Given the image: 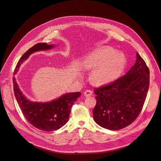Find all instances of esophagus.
Instances as JSON below:
<instances>
[{"instance_id": "esophagus-1", "label": "esophagus", "mask_w": 161, "mask_h": 161, "mask_svg": "<svg viewBox=\"0 0 161 161\" xmlns=\"http://www.w3.org/2000/svg\"><path fill=\"white\" fill-rule=\"evenodd\" d=\"M92 94V91L91 90H86L84 92V95L85 97H90Z\"/></svg>"}]
</instances>
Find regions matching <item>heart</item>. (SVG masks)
Wrapping results in <instances>:
<instances>
[{
	"instance_id": "heart-1",
	"label": "heart",
	"mask_w": 161,
	"mask_h": 161,
	"mask_svg": "<svg viewBox=\"0 0 161 161\" xmlns=\"http://www.w3.org/2000/svg\"><path fill=\"white\" fill-rule=\"evenodd\" d=\"M85 70H92L91 79L97 85H105L118 79L125 67L123 55L109 47L97 49L82 62Z\"/></svg>"
}]
</instances>
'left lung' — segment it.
Returning <instances> with one entry per match:
<instances>
[{
    "mask_svg": "<svg viewBox=\"0 0 161 161\" xmlns=\"http://www.w3.org/2000/svg\"><path fill=\"white\" fill-rule=\"evenodd\" d=\"M150 72L136 53L135 64L126 74L111 83L95 88V122L102 128L118 130L127 127L142 111L149 88Z\"/></svg>",
    "mask_w": 161,
    "mask_h": 161,
    "instance_id": "1",
    "label": "left lung"
}]
</instances>
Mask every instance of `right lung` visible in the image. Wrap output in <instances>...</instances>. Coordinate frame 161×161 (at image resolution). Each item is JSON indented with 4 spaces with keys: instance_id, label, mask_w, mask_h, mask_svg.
Segmentation results:
<instances>
[{
    "instance_id": "right-lung-1",
    "label": "right lung",
    "mask_w": 161,
    "mask_h": 161,
    "mask_svg": "<svg viewBox=\"0 0 161 161\" xmlns=\"http://www.w3.org/2000/svg\"><path fill=\"white\" fill-rule=\"evenodd\" d=\"M53 47V44L47 45V43H39L31 47L19 60L14 75H16L21 64L32 53L51 50ZM13 82L14 96L25 119L35 128L46 131L58 130L67 123L72 106L81 95L79 92H69L47 103L33 102L23 95L14 76Z\"/></svg>"
}]
</instances>
